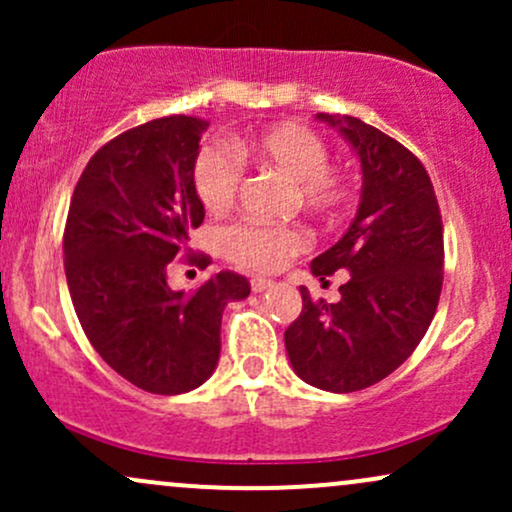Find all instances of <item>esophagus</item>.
Masks as SVG:
<instances>
[{"instance_id": "1", "label": "esophagus", "mask_w": 512, "mask_h": 512, "mask_svg": "<svg viewBox=\"0 0 512 512\" xmlns=\"http://www.w3.org/2000/svg\"><path fill=\"white\" fill-rule=\"evenodd\" d=\"M272 284H274L272 279H264V276H255V279L250 281V289L255 291V293H262V291H267Z\"/></svg>"}]
</instances>
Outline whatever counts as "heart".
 Returning a JSON list of instances; mask_svg holds the SVG:
<instances>
[{"instance_id":"obj_1","label":"heart","mask_w":512,"mask_h":512,"mask_svg":"<svg viewBox=\"0 0 512 512\" xmlns=\"http://www.w3.org/2000/svg\"><path fill=\"white\" fill-rule=\"evenodd\" d=\"M238 156L252 158L260 166L276 168L296 182L303 207L317 214H334L349 197L346 178L332 170L330 149L325 139L301 122H281L240 139L233 144ZM231 149L207 144L195 161V192L204 209L226 211L238 195L243 168ZM228 257L252 272H276L291 257L308 248V233L298 226H264V223H236L223 233Z\"/></svg>"}]
</instances>
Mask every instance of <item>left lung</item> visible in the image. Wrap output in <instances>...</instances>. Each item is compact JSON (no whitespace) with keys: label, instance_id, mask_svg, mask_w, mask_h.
<instances>
[{"label":"left lung","instance_id":"1","mask_svg":"<svg viewBox=\"0 0 512 512\" xmlns=\"http://www.w3.org/2000/svg\"><path fill=\"white\" fill-rule=\"evenodd\" d=\"M361 158L356 219L310 264L325 281L349 269L339 303L313 301L284 334L296 375L327 392H356L387 378L414 354L443 289V221L424 163L358 117L317 113Z\"/></svg>","mask_w":512,"mask_h":512}]
</instances>
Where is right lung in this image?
Here are the masks:
<instances>
[{
	"label": "right lung",
	"instance_id": "right-lung-1",
	"mask_svg": "<svg viewBox=\"0 0 512 512\" xmlns=\"http://www.w3.org/2000/svg\"><path fill=\"white\" fill-rule=\"evenodd\" d=\"M209 122L170 115L101 146L74 187L64 226V274L88 342L115 373L151 395H182L214 373L221 315L250 284L219 272L197 291H173L168 264L202 226L195 192L199 139Z\"/></svg>",
	"mask_w": 512,
	"mask_h": 512
}]
</instances>
